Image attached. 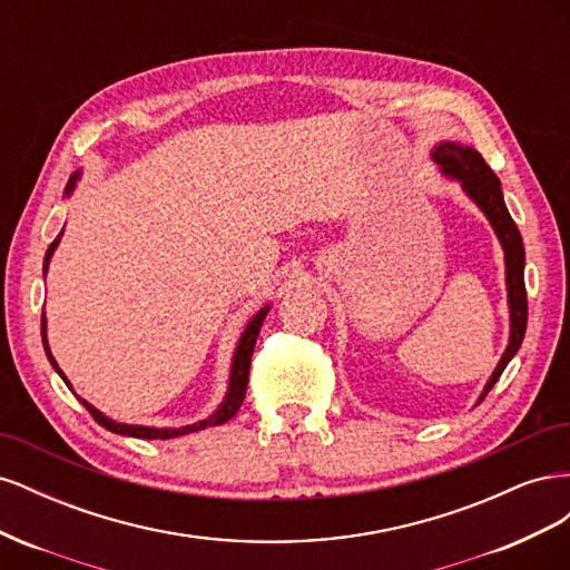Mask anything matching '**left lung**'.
<instances>
[{
  "instance_id": "8db88e82",
  "label": "left lung",
  "mask_w": 570,
  "mask_h": 570,
  "mask_svg": "<svg viewBox=\"0 0 570 570\" xmlns=\"http://www.w3.org/2000/svg\"><path fill=\"white\" fill-rule=\"evenodd\" d=\"M433 159L442 166L446 176L459 178L465 195H469L480 209L492 223V228L499 237V243L504 247L507 256V287H509V308H511V337H509V347L499 361L497 371L492 373L490 383L485 385V392H482L480 402L485 400L492 385L499 381V375L504 373L507 364L513 358V354L519 352L525 327H528V297H525V281H523V266H525V252H523V239L519 228L507 209L504 197H502V187H499V178L492 174V168L485 164V159L480 157V151L471 147H461L444 142L435 147Z\"/></svg>"
}]
</instances>
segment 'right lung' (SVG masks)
<instances>
[{"label": "right lung", "mask_w": 570, "mask_h": 570, "mask_svg": "<svg viewBox=\"0 0 570 570\" xmlns=\"http://www.w3.org/2000/svg\"><path fill=\"white\" fill-rule=\"evenodd\" d=\"M78 176H80V174H73V176H71V180H68V185H66V195H71V189L76 187ZM59 239H61V235L55 239V243L49 245V249H47V254H45V273H47V266H49V258H51V254H55V249H57V245H59ZM266 314H268V306H266V308H262V312H258V314L249 321V325L245 327L243 337H239V344H237V350H235V358H233V368H230V387H228V394H226V400H223V404L218 406V411H216V413H212L209 419H204V421L193 423V425H185V428H142V425H124V423H116V421L107 419L105 413H99L92 404H88L85 400H80V402L85 404V409L90 411V416H92L99 425H105L107 430H111V433L128 435V438H140V440H170V438H178V435L197 433V430H204V428H209V425H220V423H226V421H230V419L235 416L237 409L243 406V402H245L247 383H249L252 352H254V344H256L258 331H262V323H264ZM42 344H45V352H47V358L51 361V366H55V368H57V373L63 377V383H66L68 387H71V383L66 381V375L61 373V368L57 366L55 356H51V352H49V347H47V335H45V314H42Z\"/></svg>", "instance_id": "add662e5"}]
</instances>
